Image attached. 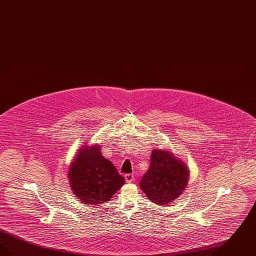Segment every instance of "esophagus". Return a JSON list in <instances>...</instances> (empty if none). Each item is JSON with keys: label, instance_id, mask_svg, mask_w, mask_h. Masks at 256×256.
<instances>
[{"label": "esophagus", "instance_id": "1", "mask_svg": "<svg viewBox=\"0 0 256 256\" xmlns=\"http://www.w3.org/2000/svg\"><path fill=\"white\" fill-rule=\"evenodd\" d=\"M124 178L126 182H132L134 180V176L132 174H124Z\"/></svg>", "mask_w": 256, "mask_h": 256}]
</instances>
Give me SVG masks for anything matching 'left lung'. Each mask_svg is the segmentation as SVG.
<instances>
[{"mask_svg": "<svg viewBox=\"0 0 256 256\" xmlns=\"http://www.w3.org/2000/svg\"><path fill=\"white\" fill-rule=\"evenodd\" d=\"M189 178L184 162L169 150L154 148L152 152L150 168L140 182L148 198L159 206H168L182 195Z\"/></svg>", "mask_w": 256, "mask_h": 256, "instance_id": "left-lung-1", "label": "left lung"}]
</instances>
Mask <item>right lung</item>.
Masks as SVG:
<instances>
[{"label": "right lung", "instance_id": "obj_1", "mask_svg": "<svg viewBox=\"0 0 256 256\" xmlns=\"http://www.w3.org/2000/svg\"><path fill=\"white\" fill-rule=\"evenodd\" d=\"M70 187L82 204L97 206L108 202L122 187L124 178L98 145L82 146L70 165Z\"/></svg>", "mask_w": 256, "mask_h": 256}]
</instances>
